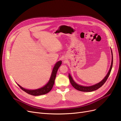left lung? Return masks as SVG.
<instances>
[{"label":"left lung","mask_w":121,"mask_h":121,"mask_svg":"<svg viewBox=\"0 0 121 121\" xmlns=\"http://www.w3.org/2000/svg\"><path fill=\"white\" fill-rule=\"evenodd\" d=\"M111 54H112V62H111V65L110 66V69L107 73V74L104 77V78L100 81L99 82L96 83L94 85H91V86H83V85H81L80 84H77L76 82L73 80V79L72 78V77L71 76V75H70V74L69 73L68 75V77L69 78V80L70 83L71 84V85L72 86L74 87L77 90L79 91H84V92H91V91H94L96 90V89H99V88H100L102 85L106 82V81H107V79L108 78V77L110 74V73L111 71V70L112 69V63H113V56H112V49L111 48Z\"/></svg>","instance_id":"left-lung-1"}]
</instances>
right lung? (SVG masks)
I'll use <instances>...</instances> for the list:
<instances>
[{
	"label": "right lung",
	"instance_id": "obj_1",
	"mask_svg": "<svg viewBox=\"0 0 121 121\" xmlns=\"http://www.w3.org/2000/svg\"><path fill=\"white\" fill-rule=\"evenodd\" d=\"M61 64H62V61L61 60L56 62V64L54 65V66L53 68L52 71L51 73V75L50 78L48 82L46 84L44 85V86L41 87V88L36 89H26L22 87L20 85H19L17 83V84L22 91H24L29 93L30 95H35V96L45 95L46 93H48L52 89L53 86V85L54 84V82H55V79L56 78V74L58 71V69L61 66Z\"/></svg>",
	"mask_w": 121,
	"mask_h": 121
}]
</instances>
